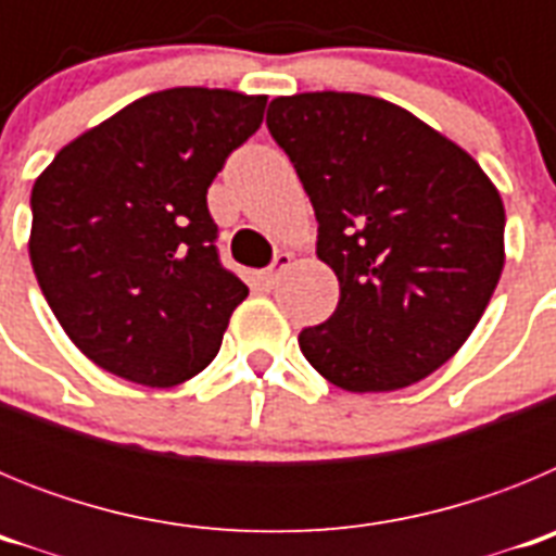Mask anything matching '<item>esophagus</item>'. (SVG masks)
Returning a JSON list of instances; mask_svg holds the SVG:
<instances>
[{"label":"esophagus","instance_id":"34e87169","mask_svg":"<svg viewBox=\"0 0 556 556\" xmlns=\"http://www.w3.org/2000/svg\"><path fill=\"white\" fill-rule=\"evenodd\" d=\"M289 264H292V255L278 253V255H275V262L269 264V267L262 273V281L269 283V287H275V283L281 281V275L289 269Z\"/></svg>","mask_w":556,"mask_h":556}]
</instances>
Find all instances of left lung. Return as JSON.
Masks as SVG:
<instances>
[{"instance_id":"8db88e82","label":"left lung","mask_w":556,"mask_h":556,"mask_svg":"<svg viewBox=\"0 0 556 556\" xmlns=\"http://www.w3.org/2000/svg\"><path fill=\"white\" fill-rule=\"evenodd\" d=\"M267 127L317 217L339 303L303 328L308 365L348 392H392L443 367L504 269V203L468 152L401 105L312 91L269 102Z\"/></svg>"}]
</instances>
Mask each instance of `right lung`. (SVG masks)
<instances>
[{
	"label": "right lung",
	"instance_id": "obj_1",
	"mask_svg": "<svg viewBox=\"0 0 556 556\" xmlns=\"http://www.w3.org/2000/svg\"><path fill=\"white\" fill-rule=\"evenodd\" d=\"M267 97L166 88L77 136L33 186L29 262L94 365L175 387L211 365L248 287L219 264L211 180Z\"/></svg>",
	"mask_w": 556,
	"mask_h": 556
}]
</instances>
